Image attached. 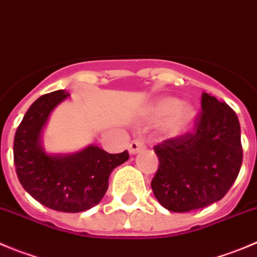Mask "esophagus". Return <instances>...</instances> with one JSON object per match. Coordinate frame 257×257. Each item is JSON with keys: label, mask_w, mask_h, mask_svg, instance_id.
Segmentation results:
<instances>
[{"label": "esophagus", "mask_w": 257, "mask_h": 257, "mask_svg": "<svg viewBox=\"0 0 257 257\" xmlns=\"http://www.w3.org/2000/svg\"><path fill=\"white\" fill-rule=\"evenodd\" d=\"M143 149H145V140L144 139H136L128 145V153L134 155V154H138Z\"/></svg>", "instance_id": "obj_1"}]
</instances>
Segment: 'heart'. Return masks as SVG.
<instances>
[{
  "label": "heart",
  "mask_w": 257,
  "mask_h": 257,
  "mask_svg": "<svg viewBox=\"0 0 257 257\" xmlns=\"http://www.w3.org/2000/svg\"><path fill=\"white\" fill-rule=\"evenodd\" d=\"M154 116L164 118V131L168 135H179L184 133L193 121L195 112L193 106L185 102H179L173 97H165L154 106Z\"/></svg>",
  "instance_id": "obj_1"
}]
</instances>
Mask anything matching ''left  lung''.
Here are the masks:
<instances>
[{"label":"left lung","mask_w":257,"mask_h":257,"mask_svg":"<svg viewBox=\"0 0 257 257\" xmlns=\"http://www.w3.org/2000/svg\"><path fill=\"white\" fill-rule=\"evenodd\" d=\"M154 151L159 168L151 188L164 208L182 213L209 206L226 195L241 169L236 112L204 92L194 130L164 140Z\"/></svg>","instance_id":"obj_1"}]
</instances>
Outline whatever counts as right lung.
Wrapping results in <instances>:
<instances>
[{
    "label": "right lung",
    "instance_id": "add662e5",
    "mask_svg": "<svg viewBox=\"0 0 257 257\" xmlns=\"http://www.w3.org/2000/svg\"><path fill=\"white\" fill-rule=\"evenodd\" d=\"M69 96L60 89L36 99L17 127L14 163L24 189L43 206L78 213L101 202L108 178L116 167L128 160V153L108 154L90 145L70 155H49L41 146V131L53 111Z\"/></svg>",
    "mask_w": 257,
    "mask_h": 257
}]
</instances>
